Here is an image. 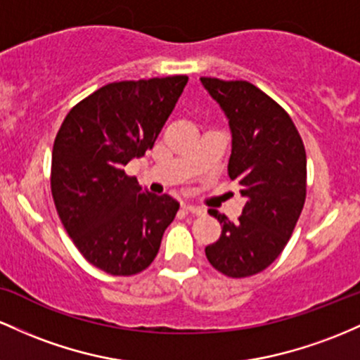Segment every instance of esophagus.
<instances>
[{
	"label": "esophagus",
	"mask_w": 360,
	"mask_h": 360,
	"mask_svg": "<svg viewBox=\"0 0 360 360\" xmlns=\"http://www.w3.org/2000/svg\"><path fill=\"white\" fill-rule=\"evenodd\" d=\"M184 209H185V211L192 212V214H197V216H202V214H205V209L200 207V205H195V204H184Z\"/></svg>",
	"instance_id": "34e87169"
}]
</instances>
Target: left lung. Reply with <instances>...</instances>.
<instances>
[{"label": "left lung", "instance_id": "left-lung-1", "mask_svg": "<svg viewBox=\"0 0 360 360\" xmlns=\"http://www.w3.org/2000/svg\"><path fill=\"white\" fill-rule=\"evenodd\" d=\"M231 129L229 179L245 207L236 223L211 209L221 231L205 246L214 269L233 278L262 272L281 255L306 199V151L288 112L248 82L200 78Z\"/></svg>", "mask_w": 360, "mask_h": 360}]
</instances>
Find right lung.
Here are the masks:
<instances>
[{"label":"right lung","instance_id":"1","mask_svg":"<svg viewBox=\"0 0 360 360\" xmlns=\"http://www.w3.org/2000/svg\"><path fill=\"white\" fill-rule=\"evenodd\" d=\"M187 82L105 84L71 108L56 136L51 191L60 223L82 255L110 276L148 269L180 207L141 187L124 167L155 146Z\"/></svg>","mask_w":360,"mask_h":360}]
</instances>
